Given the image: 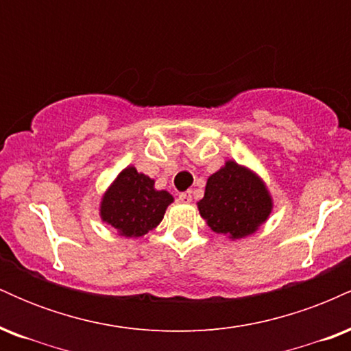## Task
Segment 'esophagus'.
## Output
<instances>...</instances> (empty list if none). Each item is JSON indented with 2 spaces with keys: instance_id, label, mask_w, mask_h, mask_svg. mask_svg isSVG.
I'll list each match as a JSON object with an SVG mask.
<instances>
[{
  "instance_id": "1",
  "label": "esophagus",
  "mask_w": 351,
  "mask_h": 351,
  "mask_svg": "<svg viewBox=\"0 0 351 351\" xmlns=\"http://www.w3.org/2000/svg\"><path fill=\"white\" fill-rule=\"evenodd\" d=\"M178 199L181 203H191V191H184V193H180Z\"/></svg>"
}]
</instances>
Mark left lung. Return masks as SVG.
<instances>
[{
  "label": "left lung",
  "mask_w": 351,
  "mask_h": 351,
  "mask_svg": "<svg viewBox=\"0 0 351 351\" xmlns=\"http://www.w3.org/2000/svg\"><path fill=\"white\" fill-rule=\"evenodd\" d=\"M198 209L217 234L241 239L265 223L272 211V198L256 173L226 162L208 178Z\"/></svg>",
  "instance_id": "obj_1"
}]
</instances>
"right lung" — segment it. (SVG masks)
I'll return each instance as SVG.
<instances>
[{"instance_id": "right-lung-1", "label": "right lung", "mask_w": 351, "mask_h": 351, "mask_svg": "<svg viewBox=\"0 0 351 351\" xmlns=\"http://www.w3.org/2000/svg\"><path fill=\"white\" fill-rule=\"evenodd\" d=\"M173 196L155 189V181L135 167L117 176L100 203V217L115 228L120 236L142 237L162 223Z\"/></svg>"}]
</instances>
